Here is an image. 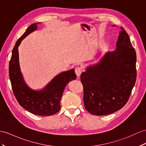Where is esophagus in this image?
Here are the masks:
<instances>
[{
	"instance_id": "1",
	"label": "esophagus",
	"mask_w": 146,
	"mask_h": 146,
	"mask_svg": "<svg viewBox=\"0 0 146 146\" xmlns=\"http://www.w3.org/2000/svg\"><path fill=\"white\" fill-rule=\"evenodd\" d=\"M82 72V69L80 68V67H76V69H75V72H76V75H77V76L78 77H79L80 76V74H81Z\"/></svg>"
}]
</instances>
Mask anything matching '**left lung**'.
<instances>
[{"instance_id": "obj_1", "label": "left lung", "mask_w": 146, "mask_h": 146, "mask_svg": "<svg viewBox=\"0 0 146 146\" xmlns=\"http://www.w3.org/2000/svg\"><path fill=\"white\" fill-rule=\"evenodd\" d=\"M136 54L122 27L116 50L81 74L85 108L94 115H106L126 105L136 80Z\"/></svg>"}]
</instances>
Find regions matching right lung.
<instances>
[{
	"label": "right lung",
	"instance_id": "right-lung-1",
	"mask_svg": "<svg viewBox=\"0 0 146 146\" xmlns=\"http://www.w3.org/2000/svg\"><path fill=\"white\" fill-rule=\"evenodd\" d=\"M40 23L31 25L16 42L9 62V77L14 95L20 106L34 115L51 116L59 111L64 88L69 82L76 79L77 76L73 69L60 73L40 90H32L27 85L20 69L18 49L22 40L36 30Z\"/></svg>",
	"mask_w": 146,
	"mask_h": 146
}]
</instances>
